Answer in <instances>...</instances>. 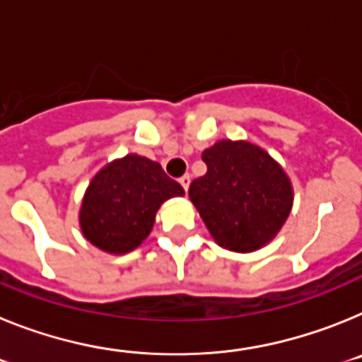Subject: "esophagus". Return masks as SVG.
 <instances>
[{
    "instance_id": "34e87169",
    "label": "esophagus",
    "mask_w": 362,
    "mask_h": 362,
    "mask_svg": "<svg viewBox=\"0 0 362 362\" xmlns=\"http://www.w3.org/2000/svg\"><path fill=\"white\" fill-rule=\"evenodd\" d=\"M178 182H180V185H182V187H184L185 191L189 189V184H191V177H189V175H184V177H180V180H178Z\"/></svg>"
}]
</instances>
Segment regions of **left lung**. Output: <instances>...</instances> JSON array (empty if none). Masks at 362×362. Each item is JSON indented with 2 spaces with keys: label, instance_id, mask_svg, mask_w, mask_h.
Here are the masks:
<instances>
[{
  "label": "left lung",
  "instance_id": "left-lung-1",
  "mask_svg": "<svg viewBox=\"0 0 362 362\" xmlns=\"http://www.w3.org/2000/svg\"><path fill=\"white\" fill-rule=\"evenodd\" d=\"M207 171L189 185V199L209 233L226 250L255 251L282 228L293 191L272 156L250 142L222 140L202 153Z\"/></svg>",
  "mask_w": 362,
  "mask_h": 362
}]
</instances>
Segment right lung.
I'll return each mask as SVG.
<instances>
[{
    "mask_svg": "<svg viewBox=\"0 0 362 362\" xmlns=\"http://www.w3.org/2000/svg\"><path fill=\"white\" fill-rule=\"evenodd\" d=\"M182 194V185L158 162L127 155L93 178L81 204V231L100 250L122 255L149 235L158 207Z\"/></svg>",
    "mask_w": 362,
    "mask_h": 362,
    "instance_id": "add662e5",
    "label": "right lung"
}]
</instances>
